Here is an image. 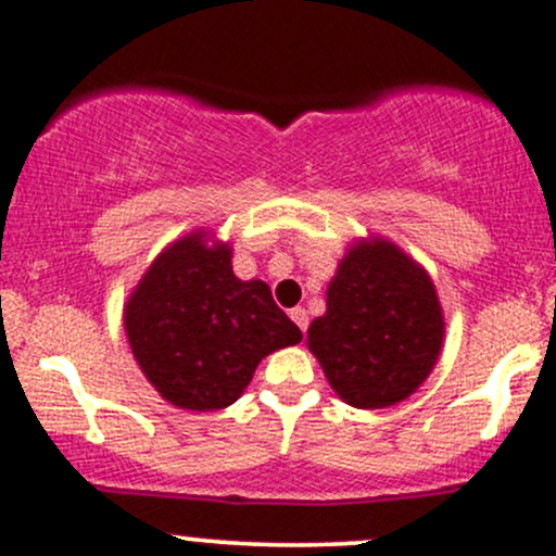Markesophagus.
<instances>
[{"mask_svg":"<svg viewBox=\"0 0 556 556\" xmlns=\"http://www.w3.org/2000/svg\"><path fill=\"white\" fill-rule=\"evenodd\" d=\"M290 318L298 324L300 331L308 329V314H305V308H292L290 311Z\"/></svg>","mask_w":556,"mask_h":556,"instance_id":"obj_1","label":"esophagus"}]
</instances>
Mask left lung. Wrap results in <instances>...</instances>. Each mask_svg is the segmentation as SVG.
<instances>
[{
    "mask_svg": "<svg viewBox=\"0 0 556 556\" xmlns=\"http://www.w3.org/2000/svg\"><path fill=\"white\" fill-rule=\"evenodd\" d=\"M444 311L429 271L381 235L350 242L327 287L308 350L337 397L392 407L429 379L444 344Z\"/></svg>",
    "mask_w": 556,
    "mask_h": 556,
    "instance_id": "1",
    "label": "left lung"
}]
</instances>
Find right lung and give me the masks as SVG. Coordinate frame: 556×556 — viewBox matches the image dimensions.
Masks as SVG:
<instances>
[{
  "instance_id": "right-lung-1",
  "label": "right lung",
  "mask_w": 556,
  "mask_h": 556,
  "mask_svg": "<svg viewBox=\"0 0 556 556\" xmlns=\"http://www.w3.org/2000/svg\"><path fill=\"white\" fill-rule=\"evenodd\" d=\"M123 318L149 384L193 413L232 405L266 355L303 340L269 285L235 277L232 245L208 229L172 240L151 261Z\"/></svg>"
}]
</instances>
